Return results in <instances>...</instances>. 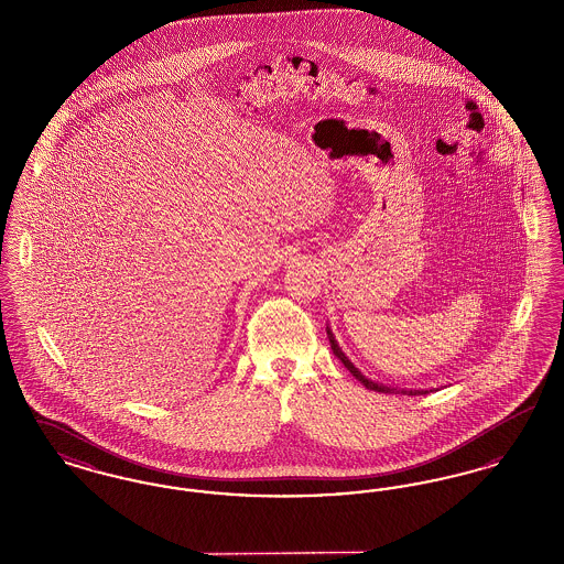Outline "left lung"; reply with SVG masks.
<instances>
[{
  "label": "left lung",
  "instance_id": "8db88e82",
  "mask_svg": "<svg viewBox=\"0 0 564 564\" xmlns=\"http://www.w3.org/2000/svg\"><path fill=\"white\" fill-rule=\"evenodd\" d=\"M327 338H329V345H332V350H334V355L345 364V368L349 370L350 375L355 376L366 389H370V391H378V393H403V395H421V393H430V391H416V389H398V387H387V384H382V382H375V380H370V378H366V376L361 375L355 366H352V361H350L349 357L343 352V349L338 347V343H336V338H334V334H332V329L327 327Z\"/></svg>",
  "mask_w": 564,
  "mask_h": 564
}]
</instances>
